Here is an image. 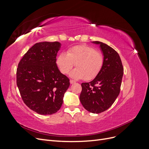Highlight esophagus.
<instances>
[{
	"label": "esophagus",
	"mask_w": 149,
	"mask_h": 149,
	"mask_svg": "<svg viewBox=\"0 0 149 149\" xmlns=\"http://www.w3.org/2000/svg\"><path fill=\"white\" fill-rule=\"evenodd\" d=\"M70 83H71V84H74V83H76L75 81H74V80H72V79H70Z\"/></svg>",
	"instance_id": "obj_1"
}]
</instances>
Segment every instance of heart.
<instances>
[{"mask_svg":"<svg viewBox=\"0 0 149 149\" xmlns=\"http://www.w3.org/2000/svg\"><path fill=\"white\" fill-rule=\"evenodd\" d=\"M102 54L93 47L81 45L70 48L66 53H60L56 58V64L63 74H68L73 67L70 75L76 79H92L100 73L104 64Z\"/></svg>","mask_w":149,"mask_h":149,"instance_id":"heart-1","label":"heart"}]
</instances>
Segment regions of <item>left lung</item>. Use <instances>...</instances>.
Returning a JSON list of instances; mask_svg holds the SVG:
<instances>
[{"instance_id": "obj_1", "label": "left lung", "mask_w": 149, "mask_h": 149, "mask_svg": "<svg viewBox=\"0 0 149 149\" xmlns=\"http://www.w3.org/2000/svg\"><path fill=\"white\" fill-rule=\"evenodd\" d=\"M100 45L104 61L99 74L91 81L81 84L79 100L86 109L94 114L106 111L119 96L124 68L116 50L101 42Z\"/></svg>"}]
</instances>
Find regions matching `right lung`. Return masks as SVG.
I'll return each instance as SVG.
<instances>
[{
    "instance_id": "1",
    "label": "right lung",
    "mask_w": 149,
    "mask_h": 149,
    "mask_svg": "<svg viewBox=\"0 0 149 149\" xmlns=\"http://www.w3.org/2000/svg\"><path fill=\"white\" fill-rule=\"evenodd\" d=\"M61 43H35L20 61L17 69V85L24 103L42 115L55 114L60 109L70 86V80L56 64Z\"/></svg>"
}]
</instances>
